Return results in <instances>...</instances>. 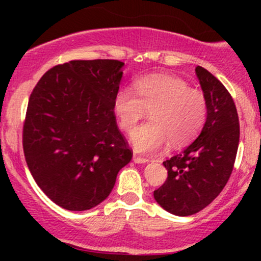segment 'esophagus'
Returning <instances> with one entry per match:
<instances>
[{
    "mask_svg": "<svg viewBox=\"0 0 261 261\" xmlns=\"http://www.w3.org/2000/svg\"><path fill=\"white\" fill-rule=\"evenodd\" d=\"M133 160H134V163H136V164H145V163L149 162V159H146V158H141L136 154H134Z\"/></svg>",
    "mask_w": 261,
    "mask_h": 261,
    "instance_id": "obj_1",
    "label": "esophagus"
}]
</instances>
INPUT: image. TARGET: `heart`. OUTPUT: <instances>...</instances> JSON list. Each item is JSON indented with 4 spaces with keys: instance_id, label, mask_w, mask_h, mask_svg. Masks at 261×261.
Returning <instances> with one entry per match:
<instances>
[{
    "instance_id": "heart-1",
    "label": "heart",
    "mask_w": 261,
    "mask_h": 261,
    "mask_svg": "<svg viewBox=\"0 0 261 261\" xmlns=\"http://www.w3.org/2000/svg\"><path fill=\"white\" fill-rule=\"evenodd\" d=\"M134 89L120 88L114 97V112L125 131H131L149 110L150 121L131 133L135 151L151 154L172 141L183 145L203 127L207 101L199 89L172 74L138 78Z\"/></svg>"
}]
</instances>
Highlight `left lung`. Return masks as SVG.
Masks as SVG:
<instances>
[{
    "instance_id": "8db88e82",
    "label": "left lung",
    "mask_w": 261,
    "mask_h": 261,
    "mask_svg": "<svg viewBox=\"0 0 261 261\" xmlns=\"http://www.w3.org/2000/svg\"><path fill=\"white\" fill-rule=\"evenodd\" d=\"M207 101V117L198 138L163 164L168 178L154 191L160 207L175 216L199 212L221 193L232 173L240 125L232 97L202 67L196 68Z\"/></svg>"
}]
</instances>
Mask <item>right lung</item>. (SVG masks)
<instances>
[{
  "instance_id": "add662e5",
  "label": "right lung",
  "mask_w": 261,
  "mask_h": 261,
  "mask_svg": "<svg viewBox=\"0 0 261 261\" xmlns=\"http://www.w3.org/2000/svg\"><path fill=\"white\" fill-rule=\"evenodd\" d=\"M125 63L72 60L41 77L29 99L23 152L41 191L62 208L86 211L111 193L133 154L116 123Z\"/></svg>"
}]
</instances>
